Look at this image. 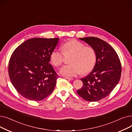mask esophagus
I'll return each instance as SVG.
<instances>
[{"label":"esophagus","mask_w":132,"mask_h":132,"mask_svg":"<svg viewBox=\"0 0 132 132\" xmlns=\"http://www.w3.org/2000/svg\"><path fill=\"white\" fill-rule=\"evenodd\" d=\"M65 79H67V80H72L73 79V78H71V77H65V76H64V77Z\"/></svg>","instance_id":"esophagus-1"}]
</instances>
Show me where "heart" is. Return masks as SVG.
Masks as SVG:
<instances>
[{
	"mask_svg": "<svg viewBox=\"0 0 132 132\" xmlns=\"http://www.w3.org/2000/svg\"><path fill=\"white\" fill-rule=\"evenodd\" d=\"M61 48L64 54L71 53L72 56L70 62L72 64L64 66L60 73L66 77H75L91 71L96 61V54L94 48L85 46L81 42L71 39L62 45ZM50 61L55 67H59L64 61V54L57 49H54L50 53Z\"/></svg>",
	"mask_w": 132,
	"mask_h": 132,
	"instance_id": "1",
	"label": "heart"
}]
</instances>
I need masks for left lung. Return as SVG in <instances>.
I'll use <instances>...</instances> for the list:
<instances>
[{"mask_svg": "<svg viewBox=\"0 0 132 132\" xmlns=\"http://www.w3.org/2000/svg\"><path fill=\"white\" fill-rule=\"evenodd\" d=\"M79 39L94 48L96 61L92 72L81 79L83 86L77 93L87 101H98L108 96L118 84L121 62L114 48L104 40L94 37Z\"/></svg>", "mask_w": 132, "mask_h": 132, "instance_id": "1", "label": "left lung"}]
</instances>
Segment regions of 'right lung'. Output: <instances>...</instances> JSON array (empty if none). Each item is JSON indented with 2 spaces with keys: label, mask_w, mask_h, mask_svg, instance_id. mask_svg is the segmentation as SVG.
<instances>
[{
  "label": "right lung",
  "mask_w": 132,
  "mask_h": 132,
  "mask_svg": "<svg viewBox=\"0 0 132 132\" xmlns=\"http://www.w3.org/2000/svg\"><path fill=\"white\" fill-rule=\"evenodd\" d=\"M59 38H34L18 46L9 64L11 81L18 93L31 101L44 100L53 92L58 77L49 63Z\"/></svg>",
  "instance_id": "right-lung-1"
}]
</instances>
